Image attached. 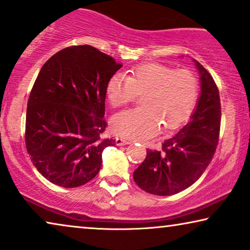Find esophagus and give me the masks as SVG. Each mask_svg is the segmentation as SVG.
<instances>
[{
    "instance_id": "1",
    "label": "esophagus",
    "mask_w": 250,
    "mask_h": 250,
    "mask_svg": "<svg viewBox=\"0 0 250 250\" xmlns=\"http://www.w3.org/2000/svg\"><path fill=\"white\" fill-rule=\"evenodd\" d=\"M115 143H116V145L122 146V145L129 144V143H130V141H128V139H125V138H122V137H116Z\"/></svg>"
}]
</instances>
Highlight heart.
Returning a JSON list of instances; mask_svg holds the SVG:
<instances>
[{"mask_svg":"<svg viewBox=\"0 0 250 250\" xmlns=\"http://www.w3.org/2000/svg\"><path fill=\"white\" fill-rule=\"evenodd\" d=\"M143 95L142 106L120 112L112 119L118 135L144 139L156 132L175 129L192 114L199 98V81L188 69L148 62L134 67L130 74L116 73L106 84L113 107H121Z\"/></svg>","mask_w":250,"mask_h":250,"instance_id":"b5f03b06","label":"heart"}]
</instances>
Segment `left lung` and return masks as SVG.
Wrapping results in <instances>:
<instances>
[{"label":"left lung","instance_id":"obj_1","mask_svg":"<svg viewBox=\"0 0 250 250\" xmlns=\"http://www.w3.org/2000/svg\"><path fill=\"white\" fill-rule=\"evenodd\" d=\"M194 62L200 73L201 94L191 120L166 139L161 149H147L134 171L136 184L151 194L172 195L194 184L217 147L222 118L218 88L207 69Z\"/></svg>","mask_w":250,"mask_h":250}]
</instances>
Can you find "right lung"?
<instances>
[{"instance_id":"obj_1","label":"right lung","mask_w":250,"mask_h":250,"mask_svg":"<svg viewBox=\"0 0 250 250\" xmlns=\"http://www.w3.org/2000/svg\"><path fill=\"white\" fill-rule=\"evenodd\" d=\"M121 67L88 44L62 49L42 66L27 103L25 144L33 165L52 184L90 182L104 148L115 145L102 135L106 84Z\"/></svg>"}]
</instances>
